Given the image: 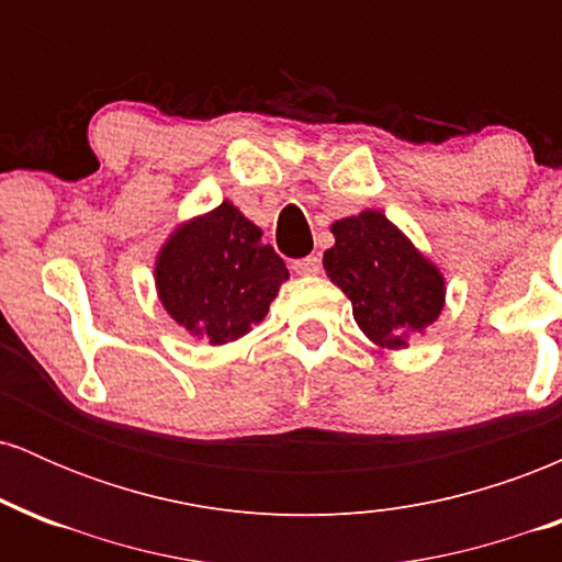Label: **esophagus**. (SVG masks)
Instances as JSON below:
<instances>
[{
    "label": "esophagus",
    "instance_id": "1",
    "mask_svg": "<svg viewBox=\"0 0 562 562\" xmlns=\"http://www.w3.org/2000/svg\"><path fill=\"white\" fill-rule=\"evenodd\" d=\"M293 269H295V274H301V277H314V274H319L322 261H319V256H306V259L295 261Z\"/></svg>",
    "mask_w": 562,
    "mask_h": 562
}]
</instances>
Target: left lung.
<instances>
[{"label":"left lung","mask_w":562,"mask_h":562,"mask_svg":"<svg viewBox=\"0 0 562 562\" xmlns=\"http://www.w3.org/2000/svg\"><path fill=\"white\" fill-rule=\"evenodd\" d=\"M335 245L322 263L351 301L359 330L378 348L402 351L441 317L447 280L441 269L391 222L364 209L330 224Z\"/></svg>","instance_id":"left-lung-1"}]
</instances>
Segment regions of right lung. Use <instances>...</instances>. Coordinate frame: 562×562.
<instances>
[{
	"mask_svg": "<svg viewBox=\"0 0 562 562\" xmlns=\"http://www.w3.org/2000/svg\"><path fill=\"white\" fill-rule=\"evenodd\" d=\"M156 290L166 314L195 340L224 346L267 317L290 272L261 227L232 200L177 224L156 254Z\"/></svg>",
	"mask_w": 562,
	"mask_h": 562,
	"instance_id": "1",
	"label": "right lung"
}]
</instances>
